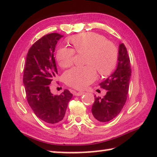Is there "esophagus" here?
Returning a JSON list of instances; mask_svg holds the SVG:
<instances>
[{"label":"esophagus","mask_w":157,"mask_h":157,"mask_svg":"<svg viewBox=\"0 0 157 157\" xmlns=\"http://www.w3.org/2000/svg\"><path fill=\"white\" fill-rule=\"evenodd\" d=\"M84 94H85V92H74V94L75 96H81V95Z\"/></svg>","instance_id":"1"}]
</instances>
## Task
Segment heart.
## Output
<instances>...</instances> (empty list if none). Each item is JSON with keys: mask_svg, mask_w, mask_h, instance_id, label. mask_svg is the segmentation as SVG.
<instances>
[{"mask_svg": "<svg viewBox=\"0 0 157 157\" xmlns=\"http://www.w3.org/2000/svg\"><path fill=\"white\" fill-rule=\"evenodd\" d=\"M73 48L60 47L56 51V59L61 67H67L74 62L75 50L86 52L85 67H75L63 75L65 84L77 90H84L100 75L107 76L115 70L118 59V51L113 42L95 32H85L73 35L67 39Z\"/></svg>", "mask_w": 157, "mask_h": 157, "instance_id": "obj_1", "label": "heart"}]
</instances>
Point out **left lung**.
Returning a JSON list of instances; mask_svg holds the SVG:
<instances>
[{"label":"left lung","mask_w":157,"mask_h":157,"mask_svg":"<svg viewBox=\"0 0 157 157\" xmlns=\"http://www.w3.org/2000/svg\"><path fill=\"white\" fill-rule=\"evenodd\" d=\"M118 60L116 71L99 84L101 88L107 90L106 94L103 98L94 96L92 112L93 118L99 122H108L115 118L127 100L131 67L127 48L123 44L119 45Z\"/></svg>","instance_id":"8db88e82"}]
</instances>
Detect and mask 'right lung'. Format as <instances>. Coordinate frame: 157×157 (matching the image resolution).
I'll return each instance as SVG.
<instances>
[{"mask_svg": "<svg viewBox=\"0 0 157 157\" xmlns=\"http://www.w3.org/2000/svg\"><path fill=\"white\" fill-rule=\"evenodd\" d=\"M63 36L51 33L35 42L27 53L23 75L28 104L39 119L50 124L61 122L72 97L67 90L60 95H53L49 88L58 74L53 53Z\"/></svg>", "mask_w": 157, "mask_h": 157, "instance_id": "1", "label": "right lung"}]
</instances>
